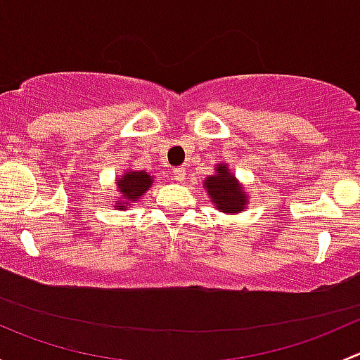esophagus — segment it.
<instances>
[{"mask_svg": "<svg viewBox=\"0 0 360 360\" xmlns=\"http://www.w3.org/2000/svg\"><path fill=\"white\" fill-rule=\"evenodd\" d=\"M172 179L174 181H184L186 179V172H184V169L183 167H174L172 169Z\"/></svg>", "mask_w": 360, "mask_h": 360, "instance_id": "obj_1", "label": "esophagus"}]
</instances>
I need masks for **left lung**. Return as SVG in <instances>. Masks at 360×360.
I'll list each match as a JSON object with an SVG mask.
<instances>
[{
	"label": "left lung",
	"mask_w": 360,
	"mask_h": 360,
	"mask_svg": "<svg viewBox=\"0 0 360 360\" xmlns=\"http://www.w3.org/2000/svg\"><path fill=\"white\" fill-rule=\"evenodd\" d=\"M207 193L210 195L212 202L219 207L223 212H238L248 202V197L233 179L226 167H217L216 176L205 179Z\"/></svg>",
	"instance_id": "8db88e82"
}]
</instances>
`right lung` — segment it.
<instances>
[{
    "mask_svg": "<svg viewBox=\"0 0 360 360\" xmlns=\"http://www.w3.org/2000/svg\"><path fill=\"white\" fill-rule=\"evenodd\" d=\"M151 183H153V177H151L150 174L143 172V170H139V172H134L132 170V172L120 177L118 188H120V193L123 195L125 200L134 202L151 186Z\"/></svg>",
    "mask_w": 360,
    "mask_h": 360,
    "instance_id": "obj_1",
    "label": "right lung"
}]
</instances>
